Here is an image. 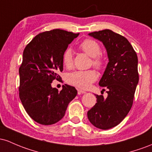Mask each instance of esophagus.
I'll list each match as a JSON object with an SVG mask.
<instances>
[{"label":"esophagus","mask_w":152,"mask_h":152,"mask_svg":"<svg viewBox=\"0 0 152 152\" xmlns=\"http://www.w3.org/2000/svg\"><path fill=\"white\" fill-rule=\"evenodd\" d=\"M77 93H78V94L80 95V94H84V93H86V92H85V90H83L81 89H77Z\"/></svg>","instance_id":"1"}]
</instances>
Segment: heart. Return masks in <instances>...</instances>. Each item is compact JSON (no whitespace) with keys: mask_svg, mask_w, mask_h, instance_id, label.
<instances>
[{"mask_svg":"<svg viewBox=\"0 0 152 152\" xmlns=\"http://www.w3.org/2000/svg\"><path fill=\"white\" fill-rule=\"evenodd\" d=\"M80 48L85 53L93 57L92 64L97 69H101L104 65L103 58L101 55V47L97 41L85 39L80 44ZM62 63L67 68H71L73 64V55L71 49L67 48L62 54ZM98 79V73L93 69L77 70L69 73L66 77L68 84L81 89H88Z\"/></svg>","mask_w":152,"mask_h":152,"instance_id":"b5f03b06","label":"heart"}]
</instances>
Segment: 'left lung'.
<instances>
[{"label":"left lung","mask_w":152,"mask_h":152,"mask_svg":"<svg viewBox=\"0 0 152 152\" xmlns=\"http://www.w3.org/2000/svg\"><path fill=\"white\" fill-rule=\"evenodd\" d=\"M90 36L103 42L108 53V63L101 87L108 88V97L96 95L97 103L88 112L90 122L98 129L118 125L130 111L139 83L138 57L130 42L111 30L91 32Z\"/></svg>","instance_id":"left-lung-1"}]
</instances>
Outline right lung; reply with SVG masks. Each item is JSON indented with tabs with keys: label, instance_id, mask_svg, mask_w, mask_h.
I'll return each mask as SVG.
<instances>
[{
	"label": "right lung",
	"instance_id": "add662e5",
	"mask_svg": "<svg viewBox=\"0 0 152 152\" xmlns=\"http://www.w3.org/2000/svg\"><path fill=\"white\" fill-rule=\"evenodd\" d=\"M79 34L56 28L39 34L23 50L19 67V98L28 115L42 125H52L64 117L77 91L68 85L59 91L52 88L63 71L62 54Z\"/></svg>",
	"mask_w": 152,
	"mask_h": 152
}]
</instances>
